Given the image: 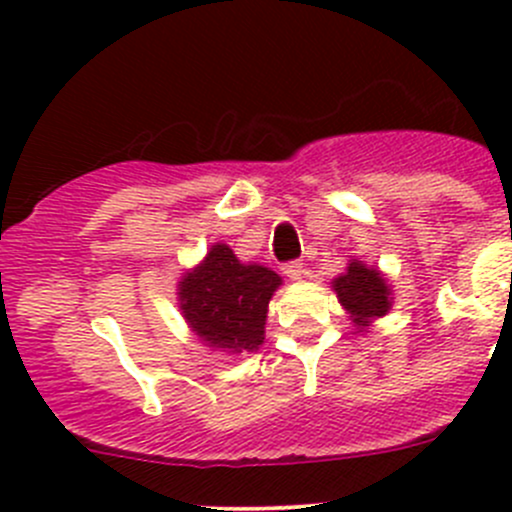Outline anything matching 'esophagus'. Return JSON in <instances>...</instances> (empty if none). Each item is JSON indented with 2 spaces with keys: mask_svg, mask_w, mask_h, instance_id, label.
Listing matches in <instances>:
<instances>
[{
  "mask_svg": "<svg viewBox=\"0 0 512 512\" xmlns=\"http://www.w3.org/2000/svg\"><path fill=\"white\" fill-rule=\"evenodd\" d=\"M282 272H285L289 280H302V275H304V262H299V260L287 262V265L282 267Z\"/></svg>",
  "mask_w": 512,
  "mask_h": 512,
  "instance_id": "34e87169",
  "label": "esophagus"
}]
</instances>
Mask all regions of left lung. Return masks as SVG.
<instances>
[{
	"label": "left lung",
	"instance_id": "1",
	"mask_svg": "<svg viewBox=\"0 0 512 512\" xmlns=\"http://www.w3.org/2000/svg\"><path fill=\"white\" fill-rule=\"evenodd\" d=\"M339 304L347 309L354 327L369 329L371 322L386 317L394 304V289L384 272L374 265H366L359 257L347 262V270L332 280Z\"/></svg>",
	"mask_w": 512,
	"mask_h": 512
}]
</instances>
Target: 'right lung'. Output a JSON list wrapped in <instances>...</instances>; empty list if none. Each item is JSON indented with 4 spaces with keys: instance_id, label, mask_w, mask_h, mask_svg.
Listing matches in <instances>:
<instances>
[{
    "instance_id": "add662e5",
    "label": "right lung",
    "mask_w": 512,
    "mask_h": 512,
    "mask_svg": "<svg viewBox=\"0 0 512 512\" xmlns=\"http://www.w3.org/2000/svg\"><path fill=\"white\" fill-rule=\"evenodd\" d=\"M282 277L257 262L237 260L225 242L178 280V307L190 332L213 352L250 354L265 342L267 307Z\"/></svg>"
}]
</instances>
